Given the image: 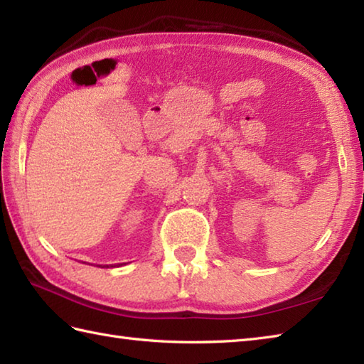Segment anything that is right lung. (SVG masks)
Segmentation results:
<instances>
[{
    "label": "right lung",
    "mask_w": 364,
    "mask_h": 364,
    "mask_svg": "<svg viewBox=\"0 0 364 364\" xmlns=\"http://www.w3.org/2000/svg\"><path fill=\"white\" fill-rule=\"evenodd\" d=\"M105 267H109V266H105ZM111 267H112V266H111Z\"/></svg>",
    "instance_id": "1"
}]
</instances>
